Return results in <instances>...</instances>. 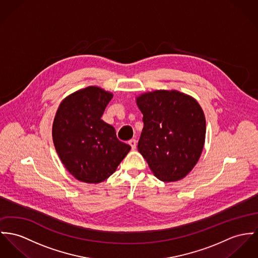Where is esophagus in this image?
<instances>
[{
	"instance_id": "esophagus-1",
	"label": "esophagus",
	"mask_w": 258,
	"mask_h": 258,
	"mask_svg": "<svg viewBox=\"0 0 258 258\" xmlns=\"http://www.w3.org/2000/svg\"><path fill=\"white\" fill-rule=\"evenodd\" d=\"M128 144L132 146L133 150H135V149L137 148V140H136V139H131V140L128 141Z\"/></svg>"
}]
</instances>
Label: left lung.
<instances>
[{"label":"left lung","instance_id":"left-lung-1","mask_svg":"<svg viewBox=\"0 0 258 258\" xmlns=\"http://www.w3.org/2000/svg\"><path fill=\"white\" fill-rule=\"evenodd\" d=\"M137 104L144 124L138 149L150 170L166 182L184 178L205 141V117L198 101L177 90H156L141 94Z\"/></svg>","mask_w":258,"mask_h":258}]
</instances>
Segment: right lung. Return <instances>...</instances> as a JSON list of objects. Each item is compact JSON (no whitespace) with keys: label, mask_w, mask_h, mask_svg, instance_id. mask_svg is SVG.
I'll return each mask as SVG.
<instances>
[{"label":"right lung","mask_w":258,"mask_h":258,"mask_svg":"<svg viewBox=\"0 0 258 258\" xmlns=\"http://www.w3.org/2000/svg\"><path fill=\"white\" fill-rule=\"evenodd\" d=\"M112 98V93L88 86L62 100L56 113L52 130L55 148L67 170L80 181H104L132 148L101 119Z\"/></svg>","instance_id":"obj_1"}]
</instances>
